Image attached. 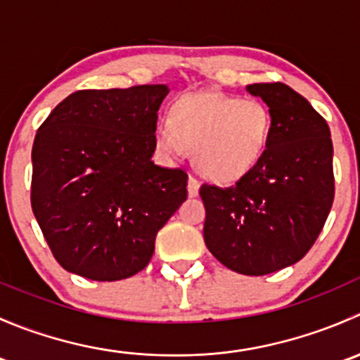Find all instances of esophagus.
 <instances>
[{
    "instance_id": "34e87169",
    "label": "esophagus",
    "mask_w": 360,
    "mask_h": 360,
    "mask_svg": "<svg viewBox=\"0 0 360 360\" xmlns=\"http://www.w3.org/2000/svg\"><path fill=\"white\" fill-rule=\"evenodd\" d=\"M198 191H200V183H198V179H195V177H190V179H188V195H190L191 198L198 197Z\"/></svg>"
}]
</instances>
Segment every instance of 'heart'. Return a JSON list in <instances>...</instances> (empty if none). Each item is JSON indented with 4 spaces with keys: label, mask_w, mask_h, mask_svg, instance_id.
Masks as SVG:
<instances>
[{
    "label": "heart",
    "mask_w": 360,
    "mask_h": 360,
    "mask_svg": "<svg viewBox=\"0 0 360 360\" xmlns=\"http://www.w3.org/2000/svg\"><path fill=\"white\" fill-rule=\"evenodd\" d=\"M155 144L165 157L193 151V165L216 184L245 177L266 155L274 129L270 108L259 99H238L219 92L183 94L167 112Z\"/></svg>",
    "instance_id": "heart-1"
}]
</instances>
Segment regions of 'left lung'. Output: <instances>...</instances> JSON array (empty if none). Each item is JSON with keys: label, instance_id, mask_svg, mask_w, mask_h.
I'll return each mask as SVG.
<instances>
[{"label": "left lung", "instance_id": "8db88e82", "mask_svg": "<svg viewBox=\"0 0 360 360\" xmlns=\"http://www.w3.org/2000/svg\"><path fill=\"white\" fill-rule=\"evenodd\" d=\"M274 118L263 160L235 186L203 184V240L217 261L242 275L297 263L324 228L335 198L333 141L326 120L284 83H254Z\"/></svg>", "mask_w": 360, "mask_h": 360}]
</instances>
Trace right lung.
<instances>
[{
	"instance_id": "right-lung-1",
	"label": "right lung",
	"mask_w": 360,
	"mask_h": 360,
	"mask_svg": "<svg viewBox=\"0 0 360 360\" xmlns=\"http://www.w3.org/2000/svg\"><path fill=\"white\" fill-rule=\"evenodd\" d=\"M167 94V85L79 90L38 129L31 205L64 270L97 282L132 277L186 200L188 174L151 160Z\"/></svg>"
}]
</instances>
